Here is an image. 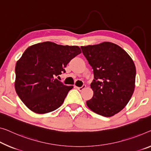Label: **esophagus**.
<instances>
[{"mask_svg":"<svg viewBox=\"0 0 151 151\" xmlns=\"http://www.w3.org/2000/svg\"><path fill=\"white\" fill-rule=\"evenodd\" d=\"M86 88V86L83 84L82 87H76V88H77L78 90H80V91H82L83 89H85Z\"/></svg>","mask_w":151,"mask_h":151,"instance_id":"34e87169","label":"esophagus"}]
</instances>
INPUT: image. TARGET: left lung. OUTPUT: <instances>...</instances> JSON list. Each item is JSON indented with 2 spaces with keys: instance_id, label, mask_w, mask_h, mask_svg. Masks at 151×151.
I'll return each instance as SVG.
<instances>
[{
  "instance_id": "8db88e82",
  "label": "left lung",
  "mask_w": 151,
  "mask_h": 151,
  "mask_svg": "<svg viewBox=\"0 0 151 151\" xmlns=\"http://www.w3.org/2000/svg\"><path fill=\"white\" fill-rule=\"evenodd\" d=\"M93 69L90 84L94 92L86 101L90 110L112 117L128 103L135 88L136 67L130 56L119 46L109 42L81 46Z\"/></svg>"
}]
</instances>
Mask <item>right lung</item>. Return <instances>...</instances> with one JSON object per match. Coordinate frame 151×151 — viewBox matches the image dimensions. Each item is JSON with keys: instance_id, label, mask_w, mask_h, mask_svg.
Listing matches in <instances>:
<instances>
[{"instance_id": "1", "label": "right lung", "mask_w": 151, "mask_h": 151, "mask_svg": "<svg viewBox=\"0 0 151 151\" xmlns=\"http://www.w3.org/2000/svg\"><path fill=\"white\" fill-rule=\"evenodd\" d=\"M82 52L78 46L44 42L30 46L15 66V91L29 109L38 114L56 110L63 103L73 86L55 78Z\"/></svg>"}]
</instances>
